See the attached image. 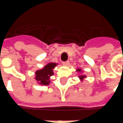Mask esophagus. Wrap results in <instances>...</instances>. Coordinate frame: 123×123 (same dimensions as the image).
Wrapping results in <instances>:
<instances>
[{"label":"esophagus","instance_id":"34e87169","mask_svg":"<svg viewBox=\"0 0 123 123\" xmlns=\"http://www.w3.org/2000/svg\"><path fill=\"white\" fill-rule=\"evenodd\" d=\"M62 63L63 66H68L70 64V62H69V61H66V62H63Z\"/></svg>","mask_w":123,"mask_h":123}]
</instances>
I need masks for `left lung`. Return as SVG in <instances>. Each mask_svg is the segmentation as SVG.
<instances>
[{
  "instance_id": "8db88e82",
  "label": "left lung",
  "mask_w": 123,
  "mask_h": 123,
  "mask_svg": "<svg viewBox=\"0 0 123 123\" xmlns=\"http://www.w3.org/2000/svg\"><path fill=\"white\" fill-rule=\"evenodd\" d=\"M81 70H82L81 69H77V72H80ZM85 78H86V76H84V75H80V76H79V78L80 79L81 81H82L83 79Z\"/></svg>"
}]
</instances>
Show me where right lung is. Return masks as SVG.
<instances>
[{
	"label": "right lung",
	"instance_id": "1",
	"mask_svg": "<svg viewBox=\"0 0 123 123\" xmlns=\"http://www.w3.org/2000/svg\"><path fill=\"white\" fill-rule=\"evenodd\" d=\"M56 66L57 63H49L43 69L37 70L35 72V79L41 85H49L50 83L49 78L53 76V70Z\"/></svg>",
	"mask_w": 123,
	"mask_h": 123
}]
</instances>
